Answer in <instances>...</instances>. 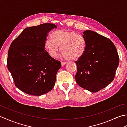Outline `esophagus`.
<instances>
[{"instance_id": "obj_1", "label": "esophagus", "mask_w": 127, "mask_h": 127, "mask_svg": "<svg viewBox=\"0 0 127 127\" xmlns=\"http://www.w3.org/2000/svg\"><path fill=\"white\" fill-rule=\"evenodd\" d=\"M66 63H66V62H61V64H62V66L65 65Z\"/></svg>"}]
</instances>
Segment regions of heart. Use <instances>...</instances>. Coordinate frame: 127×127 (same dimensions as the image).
I'll use <instances>...</instances> for the list:
<instances>
[{
  "mask_svg": "<svg viewBox=\"0 0 127 127\" xmlns=\"http://www.w3.org/2000/svg\"><path fill=\"white\" fill-rule=\"evenodd\" d=\"M52 37L47 38L44 42L45 49L52 57L57 56L59 46L63 56L69 61H77L84 55L86 44L81 35L61 29L53 32Z\"/></svg>",
  "mask_w": 127,
  "mask_h": 127,
  "instance_id": "1",
  "label": "heart"
}]
</instances>
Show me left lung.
Segmentation results:
<instances>
[{
  "instance_id": "obj_1",
  "label": "left lung",
  "mask_w": 127,
  "mask_h": 127,
  "mask_svg": "<svg viewBox=\"0 0 127 127\" xmlns=\"http://www.w3.org/2000/svg\"><path fill=\"white\" fill-rule=\"evenodd\" d=\"M83 34L86 51L82 57L75 62L77 72L75 78L80 87L95 93L114 80L119 57L116 48L109 39L90 30Z\"/></svg>"
}]
</instances>
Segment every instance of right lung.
<instances>
[{"instance_id": "obj_1", "label": "right lung", "mask_w": 127, "mask_h": 127, "mask_svg": "<svg viewBox=\"0 0 127 127\" xmlns=\"http://www.w3.org/2000/svg\"><path fill=\"white\" fill-rule=\"evenodd\" d=\"M57 26L44 23L25 28L13 40L8 51L7 68L19 90L40 96L55 86L60 61L45 50L47 34Z\"/></svg>"}]
</instances>
